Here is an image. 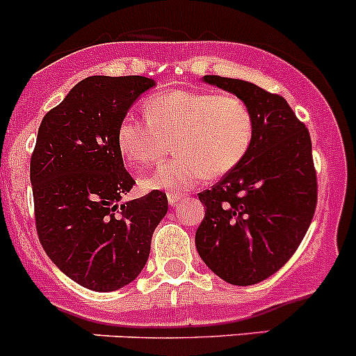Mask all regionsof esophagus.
<instances>
[{"instance_id": "esophagus-1", "label": "esophagus", "mask_w": 356, "mask_h": 356, "mask_svg": "<svg viewBox=\"0 0 356 356\" xmlns=\"http://www.w3.org/2000/svg\"><path fill=\"white\" fill-rule=\"evenodd\" d=\"M181 199L183 195H179V193H168V202H170V205L178 204Z\"/></svg>"}]
</instances>
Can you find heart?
Returning <instances> with one entry per match:
<instances>
[{
    "label": "heart",
    "mask_w": 356,
    "mask_h": 356,
    "mask_svg": "<svg viewBox=\"0 0 356 356\" xmlns=\"http://www.w3.org/2000/svg\"><path fill=\"white\" fill-rule=\"evenodd\" d=\"M145 120L123 116L116 145L131 168L159 161L175 144L178 156L142 178L147 190L183 192L205 177L236 170L250 152L255 120L245 99L234 94L171 90L144 102Z\"/></svg>",
    "instance_id": "b5f03b06"
}]
</instances>
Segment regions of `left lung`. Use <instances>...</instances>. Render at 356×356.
I'll list each match as a JSON object with an SVG mask.
<instances>
[{
    "mask_svg": "<svg viewBox=\"0 0 356 356\" xmlns=\"http://www.w3.org/2000/svg\"><path fill=\"white\" fill-rule=\"evenodd\" d=\"M204 80L245 99L255 137L247 159L199 193L205 216L199 255L226 283L250 286L273 276L302 243L317 205L312 140L286 99L245 80Z\"/></svg>",
    "mask_w": 356,
    "mask_h": 356,
    "instance_id": "obj_1",
    "label": "left lung"
}]
</instances>
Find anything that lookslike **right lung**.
I'll list each match as a JSON object with an SVG mask.
<instances>
[{
  "instance_id": "add662e5",
  "label": "right lung",
  "mask_w": 356,
  "mask_h": 356,
  "mask_svg": "<svg viewBox=\"0 0 356 356\" xmlns=\"http://www.w3.org/2000/svg\"><path fill=\"white\" fill-rule=\"evenodd\" d=\"M147 76H87L46 113L31 157L39 241L58 269L94 291L127 286L144 269L166 193L122 204L135 179L124 170L116 128Z\"/></svg>"
}]
</instances>
